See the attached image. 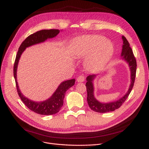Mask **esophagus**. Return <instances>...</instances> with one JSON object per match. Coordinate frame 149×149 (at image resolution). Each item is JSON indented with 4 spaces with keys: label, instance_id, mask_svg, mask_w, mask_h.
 Masks as SVG:
<instances>
[{
    "label": "esophagus",
    "instance_id": "1",
    "mask_svg": "<svg viewBox=\"0 0 149 149\" xmlns=\"http://www.w3.org/2000/svg\"><path fill=\"white\" fill-rule=\"evenodd\" d=\"M77 80L78 82H83L84 81V77L83 75H80L78 77Z\"/></svg>",
    "mask_w": 149,
    "mask_h": 149
}]
</instances>
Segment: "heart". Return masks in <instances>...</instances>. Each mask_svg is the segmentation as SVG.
I'll list each match as a JSON object with an SVG mask.
<instances>
[{"mask_svg": "<svg viewBox=\"0 0 149 149\" xmlns=\"http://www.w3.org/2000/svg\"><path fill=\"white\" fill-rule=\"evenodd\" d=\"M70 54L77 58L89 56L87 60L88 67L98 70L104 66L112 56L113 46L102 36H83L74 40Z\"/></svg>", "mask_w": 149, "mask_h": 149, "instance_id": "obj_1", "label": "heart"}]
</instances>
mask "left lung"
Here are the masks:
<instances>
[{
  "label": "left lung",
  "mask_w": 149,
  "mask_h": 149,
  "mask_svg": "<svg viewBox=\"0 0 149 149\" xmlns=\"http://www.w3.org/2000/svg\"><path fill=\"white\" fill-rule=\"evenodd\" d=\"M122 39L123 41V45L121 57L129 64L130 70L131 83L129 86V89L126 94L118 100L107 103H100L95 98L94 93H93L94 89H93V81L96 77L97 75L93 74L88 76L86 78L87 82L86 83L88 93L87 101L90 108L95 112L100 113H106L114 111L116 109L120 108L124 103V101L128 98L133 87H134L136 72V61L130 46V44L126 38L123 36Z\"/></svg>",
  "instance_id": "8db88e82"
}]
</instances>
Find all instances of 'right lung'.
<instances>
[{
	"label": "right lung",
	"mask_w": 149,
	"mask_h": 149,
	"mask_svg": "<svg viewBox=\"0 0 149 149\" xmlns=\"http://www.w3.org/2000/svg\"><path fill=\"white\" fill-rule=\"evenodd\" d=\"M59 33L60 30L56 29H43L29 36L20 45L16 55V57H15L13 71L19 96L23 103L28 109L38 114L49 115L58 112L63 104V100L66 91L74 85L75 80L71 79L63 81L49 98L43 101L37 102V101H34L25 97L19 89L17 81V69L18 63L22 54L28 47L43 42L48 38L56 37Z\"/></svg>",
	"instance_id": "obj_1"
}]
</instances>
